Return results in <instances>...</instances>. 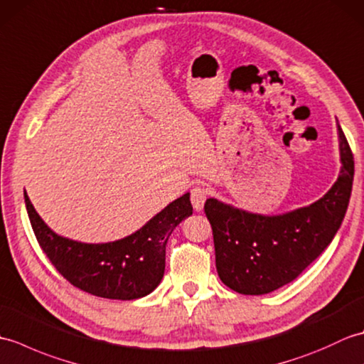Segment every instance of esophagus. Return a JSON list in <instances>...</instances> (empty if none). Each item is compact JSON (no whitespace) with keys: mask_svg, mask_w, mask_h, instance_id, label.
I'll use <instances>...</instances> for the list:
<instances>
[{"mask_svg":"<svg viewBox=\"0 0 364 364\" xmlns=\"http://www.w3.org/2000/svg\"><path fill=\"white\" fill-rule=\"evenodd\" d=\"M206 198H208V189H205L203 186H196L191 191V202H192V206H194L196 211L202 210L205 202H206Z\"/></svg>","mask_w":364,"mask_h":364,"instance_id":"obj_1","label":"esophagus"}]
</instances>
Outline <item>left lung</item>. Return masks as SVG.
<instances>
[{
	"mask_svg": "<svg viewBox=\"0 0 364 364\" xmlns=\"http://www.w3.org/2000/svg\"><path fill=\"white\" fill-rule=\"evenodd\" d=\"M341 170L326 196L280 215L237 210L215 198L205 203L211 223L215 267L223 284L245 296H261L291 283L327 249L350 200L353 154L338 125Z\"/></svg>",
	"mask_w": 364,
	"mask_h": 364,
	"instance_id": "1",
	"label": "left lung"
}]
</instances>
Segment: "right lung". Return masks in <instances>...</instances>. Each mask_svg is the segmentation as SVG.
<instances>
[{
    "label": "right lung",
    "mask_w": 364,
    "mask_h": 364,
    "mask_svg": "<svg viewBox=\"0 0 364 364\" xmlns=\"http://www.w3.org/2000/svg\"><path fill=\"white\" fill-rule=\"evenodd\" d=\"M25 203L37 242L58 272L84 292L114 300L141 299L156 288L166 269L167 239L192 214L189 194H184L120 241L84 244L48 228L26 192Z\"/></svg>",
    "instance_id": "add662e5"
}]
</instances>
